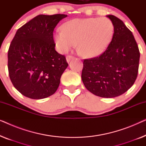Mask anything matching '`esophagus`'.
<instances>
[{"instance_id": "esophagus-1", "label": "esophagus", "mask_w": 146, "mask_h": 146, "mask_svg": "<svg viewBox=\"0 0 146 146\" xmlns=\"http://www.w3.org/2000/svg\"><path fill=\"white\" fill-rule=\"evenodd\" d=\"M74 58H75L73 56H70V55H68L66 56V61L67 62H69L71 60H72Z\"/></svg>"}]
</instances>
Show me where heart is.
I'll return each instance as SVG.
<instances>
[{
	"label": "heart",
	"mask_w": 146,
	"mask_h": 146,
	"mask_svg": "<svg viewBox=\"0 0 146 146\" xmlns=\"http://www.w3.org/2000/svg\"><path fill=\"white\" fill-rule=\"evenodd\" d=\"M62 31L54 34V40L61 52H67L78 43V51L86 58H94L104 52L112 40L114 27L108 18L71 20L64 24Z\"/></svg>",
	"instance_id": "1"
}]
</instances>
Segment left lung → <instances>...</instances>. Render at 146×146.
Segmentation results:
<instances>
[{"mask_svg": "<svg viewBox=\"0 0 146 146\" xmlns=\"http://www.w3.org/2000/svg\"><path fill=\"white\" fill-rule=\"evenodd\" d=\"M106 17L114 27L112 40L100 56L84 60L82 80L91 93L110 98L123 94L132 86L140 54L132 33L123 21L113 15Z\"/></svg>", "mask_w": 146, "mask_h": 146, "instance_id": "1", "label": "left lung"}]
</instances>
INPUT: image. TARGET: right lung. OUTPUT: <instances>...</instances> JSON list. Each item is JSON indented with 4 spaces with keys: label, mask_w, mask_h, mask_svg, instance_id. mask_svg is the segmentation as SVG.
<instances>
[{
    "label": "right lung",
    "mask_w": 146,
    "mask_h": 146,
    "mask_svg": "<svg viewBox=\"0 0 146 146\" xmlns=\"http://www.w3.org/2000/svg\"><path fill=\"white\" fill-rule=\"evenodd\" d=\"M66 15H40L18 29L8 52L10 79L26 97L40 100L54 94L68 66L55 50L54 28Z\"/></svg>",
    "instance_id": "1"
}]
</instances>
